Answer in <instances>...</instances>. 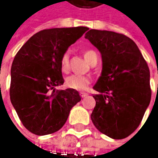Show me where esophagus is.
<instances>
[{
    "label": "esophagus",
    "instance_id": "34e87169",
    "mask_svg": "<svg viewBox=\"0 0 158 158\" xmlns=\"http://www.w3.org/2000/svg\"><path fill=\"white\" fill-rule=\"evenodd\" d=\"M80 96L82 98H85L86 96H88V93H86V92H80Z\"/></svg>",
    "mask_w": 158,
    "mask_h": 158
}]
</instances>
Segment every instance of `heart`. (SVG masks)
Returning a JSON list of instances; mask_svg holds the SVG:
<instances>
[{"instance_id": "1", "label": "heart", "mask_w": 158, "mask_h": 158, "mask_svg": "<svg viewBox=\"0 0 158 158\" xmlns=\"http://www.w3.org/2000/svg\"><path fill=\"white\" fill-rule=\"evenodd\" d=\"M83 56L89 63H91L95 60H98V54L93 50H87L83 52ZM60 69L64 73H67L69 69V52H65L60 59ZM91 79L89 76L72 75L68 76L65 80V85L68 88L76 90H84L88 88Z\"/></svg>"}]
</instances>
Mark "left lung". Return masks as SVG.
Listing matches in <instances>:
<instances>
[{
	"instance_id": "8db88e82",
	"label": "left lung",
	"mask_w": 158,
	"mask_h": 158,
	"mask_svg": "<svg viewBox=\"0 0 158 158\" xmlns=\"http://www.w3.org/2000/svg\"><path fill=\"white\" fill-rule=\"evenodd\" d=\"M85 39L102 58L91 120L110 138H126L139 127L150 102L149 67L136 44L123 34L92 29Z\"/></svg>"
}]
</instances>
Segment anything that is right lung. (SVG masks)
Here are the masks:
<instances>
[{
	"mask_svg": "<svg viewBox=\"0 0 158 158\" xmlns=\"http://www.w3.org/2000/svg\"><path fill=\"white\" fill-rule=\"evenodd\" d=\"M89 28H52L34 34L22 46L11 66L10 101L23 125L37 135L60 130L70 110L81 101L79 92L56 90L64 79L60 59Z\"/></svg>",
	"mask_w": 158,
	"mask_h": 158,
	"instance_id": "obj_1",
	"label": "right lung"
}]
</instances>
